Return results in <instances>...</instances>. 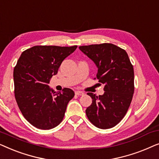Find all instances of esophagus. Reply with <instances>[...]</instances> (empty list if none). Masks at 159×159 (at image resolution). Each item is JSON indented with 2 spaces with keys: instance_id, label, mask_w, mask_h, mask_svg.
I'll list each match as a JSON object with an SVG mask.
<instances>
[{
  "instance_id": "1",
  "label": "esophagus",
  "mask_w": 159,
  "mask_h": 159,
  "mask_svg": "<svg viewBox=\"0 0 159 159\" xmlns=\"http://www.w3.org/2000/svg\"><path fill=\"white\" fill-rule=\"evenodd\" d=\"M75 94L77 95H83L84 93L83 92H82V91H76Z\"/></svg>"
}]
</instances>
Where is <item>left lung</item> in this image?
<instances>
[{"mask_svg":"<svg viewBox=\"0 0 159 159\" xmlns=\"http://www.w3.org/2000/svg\"><path fill=\"white\" fill-rule=\"evenodd\" d=\"M79 48L98 67L94 80L104 84L103 95L88 93L92 104L87 108L89 121L100 129L116 126L127 114L133 97L134 69L127 52L111 43L82 45Z\"/></svg>","mask_w":159,"mask_h":159,"instance_id":"obj_1","label":"left lung"}]
</instances>
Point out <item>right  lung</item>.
<instances>
[{
    "instance_id": "add662e5",
    "label": "right lung",
    "mask_w": 159,
    "mask_h": 159,
    "mask_svg": "<svg viewBox=\"0 0 159 159\" xmlns=\"http://www.w3.org/2000/svg\"><path fill=\"white\" fill-rule=\"evenodd\" d=\"M77 45H35L22 52L14 69V95L24 117L34 127L51 129L64 119L75 92L64 88L56 93L48 84Z\"/></svg>"
}]
</instances>
